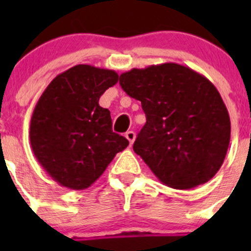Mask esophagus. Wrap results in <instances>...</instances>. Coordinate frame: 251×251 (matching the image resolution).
Segmentation results:
<instances>
[{
  "label": "esophagus",
  "instance_id": "obj_1",
  "mask_svg": "<svg viewBox=\"0 0 251 251\" xmlns=\"http://www.w3.org/2000/svg\"><path fill=\"white\" fill-rule=\"evenodd\" d=\"M125 137L127 138L128 142H130V144H132L133 141H135V138H136V135H135V132H133V131H127V132H126V135H125Z\"/></svg>",
  "mask_w": 251,
  "mask_h": 251
}]
</instances>
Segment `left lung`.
<instances>
[{
	"instance_id": "1",
	"label": "left lung",
	"mask_w": 251,
	"mask_h": 251,
	"mask_svg": "<svg viewBox=\"0 0 251 251\" xmlns=\"http://www.w3.org/2000/svg\"><path fill=\"white\" fill-rule=\"evenodd\" d=\"M120 86L147 123L133 151L165 186L189 189L220 170L231 138L228 110L206 77L177 63L131 69Z\"/></svg>"
}]
</instances>
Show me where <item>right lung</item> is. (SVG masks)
I'll return each instance as SVG.
<instances>
[{"label":"right lung","instance_id":"add662e5","mask_svg":"<svg viewBox=\"0 0 251 251\" xmlns=\"http://www.w3.org/2000/svg\"><path fill=\"white\" fill-rule=\"evenodd\" d=\"M118 73L78 64L57 75L35 105L30 143L55 182L81 191L105 171L128 141L113 132L110 111L98 104Z\"/></svg>","mask_w":251,"mask_h":251}]
</instances>
